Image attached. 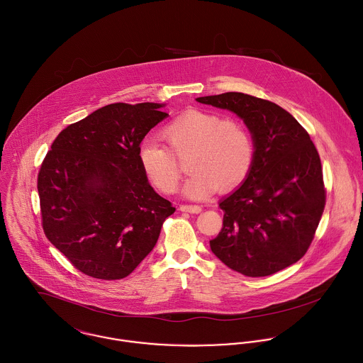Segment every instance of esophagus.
Here are the masks:
<instances>
[{
    "label": "esophagus",
    "instance_id": "obj_1",
    "mask_svg": "<svg viewBox=\"0 0 363 363\" xmlns=\"http://www.w3.org/2000/svg\"><path fill=\"white\" fill-rule=\"evenodd\" d=\"M180 211L197 214V213L201 211V207H200V206H186V204H183V206H180Z\"/></svg>",
    "mask_w": 363,
    "mask_h": 363
}]
</instances>
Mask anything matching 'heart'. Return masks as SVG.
Masks as SVG:
<instances>
[{"label":"heart","mask_w":363,"mask_h":363,"mask_svg":"<svg viewBox=\"0 0 363 363\" xmlns=\"http://www.w3.org/2000/svg\"><path fill=\"white\" fill-rule=\"evenodd\" d=\"M164 146L145 140L138 149L139 166L149 183L163 194L176 191L182 170L174 157L189 150L187 169L191 176L183 194L193 200L211 196L218 187L224 191L240 186L255 162V139L249 128L237 120L201 110H189L166 123Z\"/></svg>","instance_id":"obj_1"}]
</instances>
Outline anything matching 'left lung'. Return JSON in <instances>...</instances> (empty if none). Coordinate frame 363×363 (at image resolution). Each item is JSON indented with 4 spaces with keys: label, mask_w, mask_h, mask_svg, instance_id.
<instances>
[{
    "label": "left lung",
    "mask_w": 363,
    "mask_h": 363,
    "mask_svg": "<svg viewBox=\"0 0 363 363\" xmlns=\"http://www.w3.org/2000/svg\"><path fill=\"white\" fill-rule=\"evenodd\" d=\"M197 101L235 113L256 146L249 176L220 203L224 218L210 241L213 253L249 277L286 269L306 255L325 207L321 160L308 132L277 104L249 94Z\"/></svg>",
    "instance_id": "left-lung-1"
}]
</instances>
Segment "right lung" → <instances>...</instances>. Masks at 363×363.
Listing matches in <instances>:
<instances>
[{
    "mask_svg": "<svg viewBox=\"0 0 363 363\" xmlns=\"http://www.w3.org/2000/svg\"><path fill=\"white\" fill-rule=\"evenodd\" d=\"M163 104L116 103L65 128L39 174L42 228L82 273L130 274L155 247L176 208L147 183L138 149L163 121Z\"/></svg>",
    "mask_w": 363,
    "mask_h": 363,
    "instance_id": "obj_1",
    "label": "right lung"
}]
</instances>
